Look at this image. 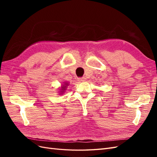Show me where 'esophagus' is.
<instances>
[{
    "mask_svg": "<svg viewBox=\"0 0 157 157\" xmlns=\"http://www.w3.org/2000/svg\"><path fill=\"white\" fill-rule=\"evenodd\" d=\"M86 79L85 78H78V81L81 82L86 81Z\"/></svg>",
    "mask_w": 157,
    "mask_h": 157,
    "instance_id": "34e87169",
    "label": "esophagus"
}]
</instances>
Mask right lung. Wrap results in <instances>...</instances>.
<instances>
[{"mask_svg":"<svg viewBox=\"0 0 157 157\" xmlns=\"http://www.w3.org/2000/svg\"><path fill=\"white\" fill-rule=\"evenodd\" d=\"M64 84H63V86H61V89H60V92H59L60 94H63V92H65V90H66V88H67V86L69 85V84H67V82H65Z\"/></svg>","mask_w":157,"mask_h":157,"instance_id":"1","label":"right lung"}]
</instances>
